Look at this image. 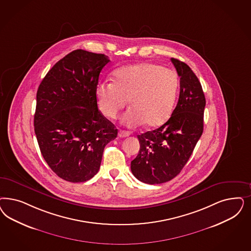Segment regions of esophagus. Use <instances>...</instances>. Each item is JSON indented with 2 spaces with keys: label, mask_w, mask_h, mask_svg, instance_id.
Returning <instances> with one entry per match:
<instances>
[{
  "label": "esophagus",
  "mask_w": 251,
  "mask_h": 251,
  "mask_svg": "<svg viewBox=\"0 0 251 251\" xmlns=\"http://www.w3.org/2000/svg\"><path fill=\"white\" fill-rule=\"evenodd\" d=\"M129 135V132H128V131H126V130H120V131L118 132V136H119L120 138H126V137H128Z\"/></svg>",
  "instance_id": "obj_1"
}]
</instances>
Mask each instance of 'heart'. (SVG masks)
I'll return each mask as SVG.
<instances>
[{
	"label": "heart",
	"instance_id": "b5f03b06",
	"mask_svg": "<svg viewBox=\"0 0 251 251\" xmlns=\"http://www.w3.org/2000/svg\"><path fill=\"white\" fill-rule=\"evenodd\" d=\"M177 75L169 68L152 63H141L118 69L113 80L96 87L99 107L110 119L118 116L126 105L130 109L122 120L128 126L145 123L150 128L168 121L177 97Z\"/></svg>",
	"mask_w": 251,
	"mask_h": 251
}]
</instances>
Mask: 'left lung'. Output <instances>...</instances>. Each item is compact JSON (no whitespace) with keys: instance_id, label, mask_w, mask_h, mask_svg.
I'll list each match as a JSON object with an SVG mask.
<instances>
[{"instance_id":"1","label":"left lung","mask_w":251,"mask_h":251,"mask_svg":"<svg viewBox=\"0 0 251 251\" xmlns=\"http://www.w3.org/2000/svg\"><path fill=\"white\" fill-rule=\"evenodd\" d=\"M180 77L177 104L169 120L138 138L140 149L131 162V171L139 181L162 184L176 177L186 165L203 132L206 100L202 87L191 68L171 59Z\"/></svg>"}]
</instances>
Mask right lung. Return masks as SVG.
<instances>
[{
    "instance_id": "right-lung-1",
    "label": "right lung",
    "mask_w": 251,
    "mask_h": 251,
    "mask_svg": "<svg viewBox=\"0 0 251 251\" xmlns=\"http://www.w3.org/2000/svg\"><path fill=\"white\" fill-rule=\"evenodd\" d=\"M108 56L75 50L58 61L37 91L34 129L41 154L59 177L88 181L98 173L105 146L117 137L98 109L96 87Z\"/></svg>"
}]
</instances>
